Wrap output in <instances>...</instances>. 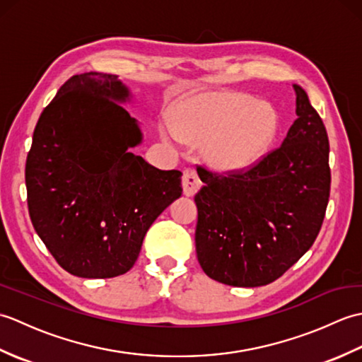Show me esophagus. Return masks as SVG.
Wrapping results in <instances>:
<instances>
[{"mask_svg":"<svg viewBox=\"0 0 362 362\" xmlns=\"http://www.w3.org/2000/svg\"><path fill=\"white\" fill-rule=\"evenodd\" d=\"M202 187L201 179L197 177V173L194 169H185L182 177V188H183V194L191 197L194 196L199 189Z\"/></svg>","mask_w":362,"mask_h":362,"instance_id":"34e87169","label":"esophagus"}]
</instances>
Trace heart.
<instances>
[{
    "label": "heart",
    "instance_id": "obj_1",
    "mask_svg": "<svg viewBox=\"0 0 362 362\" xmlns=\"http://www.w3.org/2000/svg\"><path fill=\"white\" fill-rule=\"evenodd\" d=\"M158 130L169 143H202V157L216 171L244 173L271 151L279 117L243 91H206L177 104L174 119H161Z\"/></svg>",
    "mask_w": 362,
    "mask_h": 362
}]
</instances>
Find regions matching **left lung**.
Here are the masks:
<instances>
[{
	"mask_svg": "<svg viewBox=\"0 0 362 362\" xmlns=\"http://www.w3.org/2000/svg\"><path fill=\"white\" fill-rule=\"evenodd\" d=\"M296 115L286 138L245 173L199 166L196 253L210 279L228 286L272 283L316 241L329 197V144L306 91L292 83Z\"/></svg>",
	"mask_w": 362,
	"mask_h": 362,
	"instance_id": "8db88e82",
	"label": "left lung"
}]
</instances>
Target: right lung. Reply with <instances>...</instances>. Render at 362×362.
I'll return each instance as SVG.
<instances>
[{
  "mask_svg": "<svg viewBox=\"0 0 362 362\" xmlns=\"http://www.w3.org/2000/svg\"><path fill=\"white\" fill-rule=\"evenodd\" d=\"M134 95L118 76L83 73L42 112L26 160L29 216L66 272L126 274L152 222L182 196V173L135 156L140 122L122 105Z\"/></svg>",
  "mask_w": 362,
  "mask_h": 362,
  "instance_id": "1",
  "label": "right lung"
}]
</instances>
